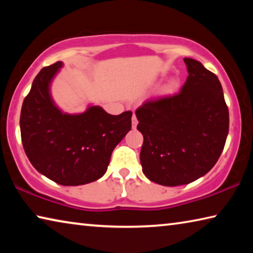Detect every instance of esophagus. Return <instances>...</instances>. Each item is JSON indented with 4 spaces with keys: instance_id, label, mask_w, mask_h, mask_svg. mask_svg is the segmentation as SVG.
Segmentation results:
<instances>
[{
    "instance_id": "1",
    "label": "esophagus",
    "mask_w": 253,
    "mask_h": 253,
    "mask_svg": "<svg viewBox=\"0 0 253 253\" xmlns=\"http://www.w3.org/2000/svg\"><path fill=\"white\" fill-rule=\"evenodd\" d=\"M137 124H138V121H137V118H136L135 115H132V117H131V127L132 128H136L137 127Z\"/></svg>"
}]
</instances>
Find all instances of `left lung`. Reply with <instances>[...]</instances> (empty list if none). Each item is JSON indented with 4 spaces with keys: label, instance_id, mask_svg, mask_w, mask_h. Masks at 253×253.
<instances>
[{
    "label": "left lung",
    "instance_id": "left-lung-1",
    "mask_svg": "<svg viewBox=\"0 0 253 253\" xmlns=\"http://www.w3.org/2000/svg\"><path fill=\"white\" fill-rule=\"evenodd\" d=\"M188 77L176 95L145 101L136 109L143 173L152 182L177 186L211 169L229 132V109L221 83L194 59L185 58Z\"/></svg>",
    "mask_w": 253,
    "mask_h": 253
}]
</instances>
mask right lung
Segmentation results:
<instances>
[{
  "label": "right lung",
  "mask_w": 253,
  "mask_h": 253,
  "mask_svg": "<svg viewBox=\"0 0 253 253\" xmlns=\"http://www.w3.org/2000/svg\"><path fill=\"white\" fill-rule=\"evenodd\" d=\"M62 62L42 68L24 98L20 116L21 139L38 172L65 186L100 178L111 153L131 128V111L110 115L99 106L83 114L60 110L51 98L50 84Z\"/></svg>",
  "instance_id": "add662e5"
}]
</instances>
